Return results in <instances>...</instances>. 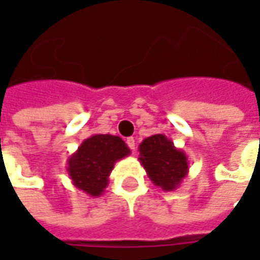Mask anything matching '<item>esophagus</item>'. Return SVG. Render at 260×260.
Returning <instances> with one entry per match:
<instances>
[{
	"mask_svg": "<svg viewBox=\"0 0 260 260\" xmlns=\"http://www.w3.org/2000/svg\"><path fill=\"white\" fill-rule=\"evenodd\" d=\"M126 145L129 146V149H132V150H135L136 143H135V139H134V138H128V139H126Z\"/></svg>",
	"mask_w": 260,
	"mask_h": 260,
	"instance_id": "obj_1",
	"label": "esophagus"
}]
</instances>
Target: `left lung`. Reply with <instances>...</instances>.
Returning <instances> with one entry per match:
<instances>
[{
    "label": "left lung",
    "mask_w": 260,
    "mask_h": 260,
    "mask_svg": "<svg viewBox=\"0 0 260 260\" xmlns=\"http://www.w3.org/2000/svg\"><path fill=\"white\" fill-rule=\"evenodd\" d=\"M139 161L153 184L166 192L177 189L189 170L185 153L163 134L143 139L139 145Z\"/></svg>",
    "instance_id": "8db88e82"
}]
</instances>
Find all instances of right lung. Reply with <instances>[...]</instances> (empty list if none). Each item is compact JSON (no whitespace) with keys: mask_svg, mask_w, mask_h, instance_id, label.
Returning a JSON list of instances; mask_svg holds the SVG:
<instances>
[{"mask_svg":"<svg viewBox=\"0 0 260 260\" xmlns=\"http://www.w3.org/2000/svg\"><path fill=\"white\" fill-rule=\"evenodd\" d=\"M131 154L119 136L96 134L80 143L68 158V175L78 189L90 196H100L108 185V177L115 163Z\"/></svg>","mask_w":260,"mask_h":260,"instance_id":"obj_1","label":"right lung"}]
</instances>
